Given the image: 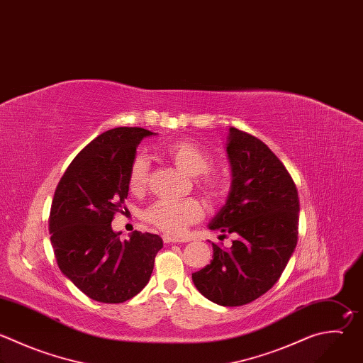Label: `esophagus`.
Returning <instances> with one entry per match:
<instances>
[{"label": "esophagus", "instance_id": "obj_1", "mask_svg": "<svg viewBox=\"0 0 363 363\" xmlns=\"http://www.w3.org/2000/svg\"><path fill=\"white\" fill-rule=\"evenodd\" d=\"M162 240L165 244H178L182 242L181 239H178L177 236H171V235H162Z\"/></svg>", "mask_w": 363, "mask_h": 363}]
</instances>
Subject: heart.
Segmentation results:
<instances>
[{"label": "heart", "instance_id": "heart-1", "mask_svg": "<svg viewBox=\"0 0 363 363\" xmlns=\"http://www.w3.org/2000/svg\"><path fill=\"white\" fill-rule=\"evenodd\" d=\"M162 152L184 172L196 177V185L212 201H219L226 191L225 182L208 171L212 160L198 144L186 140L168 143ZM150 165L145 157L137 155L128 168V186L133 192L143 191L148 184ZM203 216V208L195 198L188 199H158L147 211L145 219L158 229L168 233H179L188 225Z\"/></svg>", "mask_w": 363, "mask_h": 363}]
</instances>
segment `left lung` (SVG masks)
<instances>
[{
  "label": "left lung",
  "mask_w": 363,
  "mask_h": 363,
  "mask_svg": "<svg viewBox=\"0 0 363 363\" xmlns=\"http://www.w3.org/2000/svg\"><path fill=\"white\" fill-rule=\"evenodd\" d=\"M226 152L230 192L208 226L230 233L232 247L212 244L213 259L192 281L206 299L240 306L281 278L298 242L299 198L285 165L257 137L229 128Z\"/></svg>",
  "instance_id": "1"
}]
</instances>
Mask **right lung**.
I'll use <instances>...</instances> for the list:
<instances>
[{"mask_svg": "<svg viewBox=\"0 0 363 363\" xmlns=\"http://www.w3.org/2000/svg\"><path fill=\"white\" fill-rule=\"evenodd\" d=\"M155 135L119 127L98 135L60 179L48 219L61 272L96 302L121 303L148 284L162 239L134 230L121 240L111 222L128 196V168L140 143Z\"/></svg>", "mask_w": 363, "mask_h": 363, "instance_id": "obj_1", "label": "right lung"}]
</instances>
